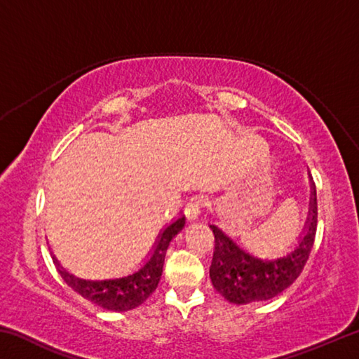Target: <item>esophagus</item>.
Instances as JSON below:
<instances>
[{
  "label": "esophagus",
  "mask_w": 359,
  "mask_h": 359,
  "mask_svg": "<svg viewBox=\"0 0 359 359\" xmlns=\"http://www.w3.org/2000/svg\"><path fill=\"white\" fill-rule=\"evenodd\" d=\"M204 209V203L203 199L199 196H194L191 198L190 201L187 203V208H185V215L188 220H196V218L201 215V212Z\"/></svg>",
  "instance_id": "obj_1"
}]
</instances>
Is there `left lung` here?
Returning a JSON list of instances; mask_svg holds the SVG:
<instances>
[{"label":"left lung","instance_id":"8db88e82","mask_svg":"<svg viewBox=\"0 0 359 359\" xmlns=\"http://www.w3.org/2000/svg\"><path fill=\"white\" fill-rule=\"evenodd\" d=\"M312 188L306 236L288 257L263 261L245 253L242 248L210 224L214 233V257L210 280L224 299L234 304L267 301L280 294L293 283L306 266L317 233V191Z\"/></svg>","mask_w":359,"mask_h":359}]
</instances>
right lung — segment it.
<instances>
[{
  "label": "right lung",
  "mask_w": 359,
  "mask_h": 359,
  "mask_svg": "<svg viewBox=\"0 0 359 359\" xmlns=\"http://www.w3.org/2000/svg\"><path fill=\"white\" fill-rule=\"evenodd\" d=\"M185 217H180L172 224L163 231L160 234V241L156 242L155 252L151 258L144 264L135 274L121 278H114V280H82V278H76L66 272L57 258L53 257V263L57 266V271L60 272L63 280L69 285V287L81 294L85 299L92 301L93 304L100 307H104L107 311L115 312H125L131 311L147 299V297L154 293L158 287V282L161 278L163 264H165L166 250L169 247V242L174 238L179 231L184 228Z\"/></svg>",
  "instance_id": "1"
}]
</instances>
